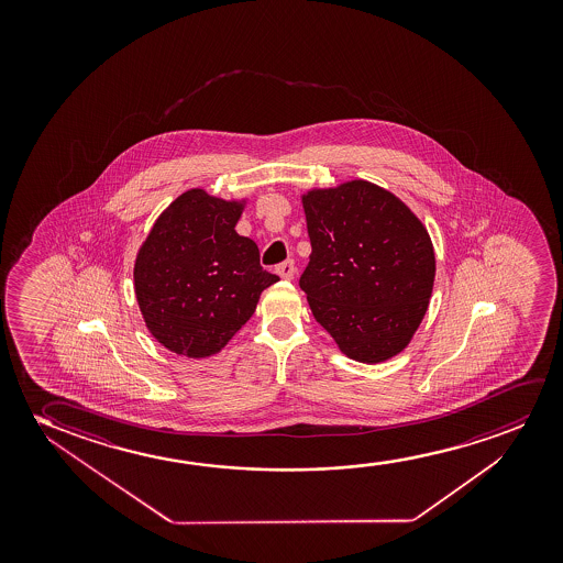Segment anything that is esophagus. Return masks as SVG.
<instances>
[{
  "mask_svg": "<svg viewBox=\"0 0 563 563\" xmlns=\"http://www.w3.org/2000/svg\"><path fill=\"white\" fill-rule=\"evenodd\" d=\"M277 275L285 278V280H292L294 275H296V265H294V262L280 263L277 267Z\"/></svg>",
  "mask_w": 563,
  "mask_h": 563,
  "instance_id": "34e87169",
  "label": "esophagus"
}]
</instances>
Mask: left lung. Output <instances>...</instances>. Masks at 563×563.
Returning a JSON list of instances; mask_svg holds the SVG:
<instances>
[{
  "instance_id": "left-lung-1",
  "label": "left lung",
  "mask_w": 563,
  "mask_h": 563,
  "mask_svg": "<svg viewBox=\"0 0 563 563\" xmlns=\"http://www.w3.org/2000/svg\"><path fill=\"white\" fill-rule=\"evenodd\" d=\"M311 255L300 288L342 354L380 363L423 321L434 247L421 219L383 186L354 178L301 194Z\"/></svg>"
}]
</instances>
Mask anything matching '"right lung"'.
Returning <instances> with one entry per match:
<instances>
[{
	"instance_id": "obj_1",
	"label": "right lung",
	"mask_w": 563,
	"mask_h": 563,
	"mask_svg": "<svg viewBox=\"0 0 563 563\" xmlns=\"http://www.w3.org/2000/svg\"><path fill=\"white\" fill-rule=\"evenodd\" d=\"M246 201L186 190L140 246L136 301L147 331L175 354L198 360L221 352L278 280L260 265L254 240L234 231Z\"/></svg>"
}]
</instances>
